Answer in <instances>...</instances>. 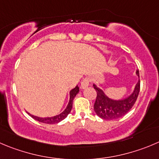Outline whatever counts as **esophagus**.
<instances>
[{"label": "esophagus", "mask_w": 159, "mask_h": 159, "mask_svg": "<svg viewBox=\"0 0 159 159\" xmlns=\"http://www.w3.org/2000/svg\"><path fill=\"white\" fill-rule=\"evenodd\" d=\"M90 84V79L86 77L85 79H84L82 81H81V88L82 89H86Z\"/></svg>", "instance_id": "obj_1"}]
</instances>
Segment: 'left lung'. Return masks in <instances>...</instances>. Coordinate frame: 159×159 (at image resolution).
<instances>
[{
    "instance_id": "8db88e82",
    "label": "left lung",
    "mask_w": 159,
    "mask_h": 159,
    "mask_svg": "<svg viewBox=\"0 0 159 159\" xmlns=\"http://www.w3.org/2000/svg\"><path fill=\"white\" fill-rule=\"evenodd\" d=\"M137 75L140 78L138 70L137 71ZM140 83L139 80L134 89V91L130 96L125 99L114 101L108 98L105 94L103 90L97 87V86L93 84V88L97 92L96 101L93 105L94 111L100 118L105 120H111L122 117L124 115H126L135 104L140 92Z\"/></svg>"
}]
</instances>
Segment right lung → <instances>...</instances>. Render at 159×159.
Returning a JSON list of instances; mask_svg holds the SVG:
<instances>
[{"label":"right lung","instance_id":"right-lung-1","mask_svg":"<svg viewBox=\"0 0 159 159\" xmlns=\"http://www.w3.org/2000/svg\"><path fill=\"white\" fill-rule=\"evenodd\" d=\"M79 87L78 86L75 87L74 89H72L70 91V99H69V102L68 104V106L66 107V108L65 109V111L63 112H61V114L58 115V116H53V117H48V118H40L37 117V116H34L33 115H30L32 118H33L36 120L39 121L40 122H43V123H47V124H55L58 123V122H61V120L66 119L68 115L69 114V112L71 111V109L72 108V102H73V99L75 97V95L79 93Z\"/></svg>","mask_w":159,"mask_h":159}]
</instances>
